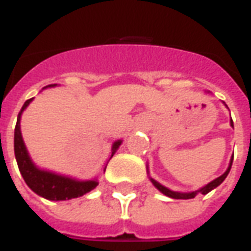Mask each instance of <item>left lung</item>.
Listing matches in <instances>:
<instances>
[{
  "label": "left lung",
  "instance_id": "obj_1",
  "mask_svg": "<svg viewBox=\"0 0 251 251\" xmlns=\"http://www.w3.org/2000/svg\"><path fill=\"white\" fill-rule=\"evenodd\" d=\"M230 124H231V126L234 127V125H232V120L230 121ZM232 158H234V156H232L231 160H230V165H228V168H227V171L225 172V174L222 175V176H219V177H216L215 180H212L211 183H208V184L204 185V187H201L200 189H198V191H192V192H176V191H171V189L167 188V187L161 185L158 181L152 179V177H151V181H152L153 185H154V187H156L161 194H164L165 196H168V198H172V199H194L195 196H196L198 194H203V195L208 194L210 191H212V189L216 188L218 185H221L222 183H223V180L226 179L227 175H228V172H230V169H231Z\"/></svg>",
  "mask_w": 251,
  "mask_h": 251
}]
</instances>
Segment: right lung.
Listing matches in <instances>:
<instances>
[{
  "label": "right lung",
  "mask_w": 251,
  "mask_h": 251,
  "mask_svg": "<svg viewBox=\"0 0 251 251\" xmlns=\"http://www.w3.org/2000/svg\"><path fill=\"white\" fill-rule=\"evenodd\" d=\"M56 84H50L47 87H53ZM32 99H28L23 106V109L20 110L19 117H17V124L14 127V156L17 160V165L23 177H24L25 183L29 187L35 194H37L41 198H46L48 200H70L74 198H79L87 194L90 191H93L97 185L98 181L97 180H80L71 179L67 176L62 175H56L53 172H48L44 169H40L36 167L33 161L30 160L28 151L25 148L24 140L21 136V129H20V120H21V114L23 111L26 109V106L32 102ZM121 140L115 141L111 148V156L117 152V149L120 148ZM106 169V168H104Z\"/></svg>",
  "instance_id": "add662e5"
}]
</instances>
